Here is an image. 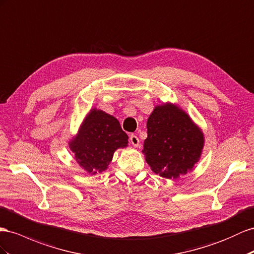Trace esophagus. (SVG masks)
<instances>
[{
    "label": "esophagus",
    "instance_id": "1",
    "mask_svg": "<svg viewBox=\"0 0 254 254\" xmlns=\"http://www.w3.org/2000/svg\"><path fill=\"white\" fill-rule=\"evenodd\" d=\"M129 141H130V143L132 144L133 146H135V147H139L140 146V140H139V138L136 135H134V134L130 135Z\"/></svg>",
    "mask_w": 254,
    "mask_h": 254
}]
</instances>
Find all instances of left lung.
<instances>
[{
  "instance_id": "left-lung-1",
  "label": "left lung",
  "mask_w": 254,
  "mask_h": 254,
  "mask_svg": "<svg viewBox=\"0 0 254 254\" xmlns=\"http://www.w3.org/2000/svg\"><path fill=\"white\" fill-rule=\"evenodd\" d=\"M147 138L142 153L152 171L166 178H177L193 169L204 147V134L180 107H155L147 120Z\"/></svg>"
}]
</instances>
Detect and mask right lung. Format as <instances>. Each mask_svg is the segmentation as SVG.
<instances>
[{"instance_id": "1", "label": "right lung", "mask_w": 254, "mask_h": 254, "mask_svg": "<svg viewBox=\"0 0 254 254\" xmlns=\"http://www.w3.org/2000/svg\"><path fill=\"white\" fill-rule=\"evenodd\" d=\"M128 146V135L114 116L94 108L82 123L69 148L79 166L92 175L106 171L113 154Z\"/></svg>"}]
</instances>
